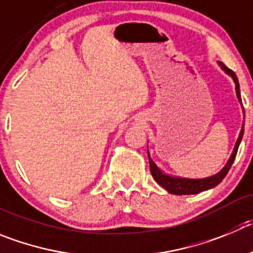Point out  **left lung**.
<instances>
[{
  "mask_svg": "<svg viewBox=\"0 0 253 253\" xmlns=\"http://www.w3.org/2000/svg\"><path fill=\"white\" fill-rule=\"evenodd\" d=\"M218 66L222 68V71H225L228 76H231V79L233 80L236 84V96H237L238 102H241V93H240V84H238L237 76L235 75L232 70H230L228 67H226L225 63H222L221 61H217ZM245 115V111L242 110ZM244 127H245V121L242 124V127H241L240 134H238V138L236 141V145L233 147L232 153H231L230 159L226 162V165L223 166V169L219 172H217L216 174L210 177H205V178H185V177H178V176H172V174L166 173V172L162 171L157 165L153 162V160L151 159L150 152L147 151L148 155V162H150V169L151 173H152L153 180L159 183L160 186L165 188L169 193H172V195H196V193H200L202 191H207L210 188H213L218 185L221 181L225 178V176L227 174L228 169L232 166L233 161H235L236 153H237L238 146H240L241 140H242V136H244Z\"/></svg>",
  "mask_w": 253,
  "mask_h": 253,
  "instance_id": "8db88e82",
  "label": "left lung"
}]
</instances>
